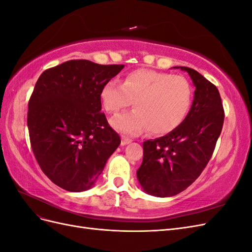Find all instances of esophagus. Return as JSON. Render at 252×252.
Returning <instances> with one entry per match:
<instances>
[{
  "instance_id": "34e87169",
  "label": "esophagus",
  "mask_w": 252,
  "mask_h": 252,
  "mask_svg": "<svg viewBox=\"0 0 252 252\" xmlns=\"http://www.w3.org/2000/svg\"><path fill=\"white\" fill-rule=\"evenodd\" d=\"M131 143V140L130 139H127V138H123L122 139V142H121V145L122 146H125V145Z\"/></svg>"
}]
</instances>
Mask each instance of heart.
Segmentation results:
<instances>
[{
  "mask_svg": "<svg viewBox=\"0 0 252 252\" xmlns=\"http://www.w3.org/2000/svg\"><path fill=\"white\" fill-rule=\"evenodd\" d=\"M192 89L183 75L149 69L128 73L122 84L109 81L101 88L103 108L114 113L132 102L134 109L111 118L117 131L134 135L148 129L152 134H166L183 121L191 104Z\"/></svg>",
  "mask_w": 252,
  "mask_h": 252,
  "instance_id": "heart-1",
  "label": "heart"
}]
</instances>
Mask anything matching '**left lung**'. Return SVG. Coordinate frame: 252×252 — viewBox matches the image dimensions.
<instances>
[{
	"mask_svg": "<svg viewBox=\"0 0 252 252\" xmlns=\"http://www.w3.org/2000/svg\"><path fill=\"white\" fill-rule=\"evenodd\" d=\"M186 71L195 87L184 121L161 138L143 143L136 178L145 192L158 197L178 194L192 184L209 162L223 128L224 109L218 88L196 70Z\"/></svg>",
	"mask_w": 252,
	"mask_h": 252,
	"instance_id": "1",
	"label": "left lung"
}]
</instances>
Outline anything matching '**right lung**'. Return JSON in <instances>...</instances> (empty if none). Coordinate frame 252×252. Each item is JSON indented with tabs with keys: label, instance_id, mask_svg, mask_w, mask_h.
<instances>
[{
	"label": "right lung",
	"instance_id": "obj_1",
	"mask_svg": "<svg viewBox=\"0 0 252 252\" xmlns=\"http://www.w3.org/2000/svg\"><path fill=\"white\" fill-rule=\"evenodd\" d=\"M124 65L71 60L45 70L28 103L32 148L43 172L67 191L93 188L119 147L100 91Z\"/></svg>",
	"mask_w": 252,
	"mask_h": 252
}]
</instances>
